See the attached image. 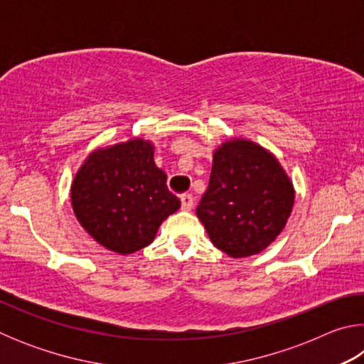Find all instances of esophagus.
<instances>
[{
  "label": "esophagus",
  "instance_id": "obj_1",
  "mask_svg": "<svg viewBox=\"0 0 364 364\" xmlns=\"http://www.w3.org/2000/svg\"><path fill=\"white\" fill-rule=\"evenodd\" d=\"M181 207H183V210H191V208L194 207V197H193V194H181Z\"/></svg>",
  "mask_w": 364,
  "mask_h": 364
}]
</instances>
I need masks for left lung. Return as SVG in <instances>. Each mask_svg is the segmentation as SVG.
I'll return each mask as SVG.
<instances>
[{"mask_svg": "<svg viewBox=\"0 0 364 364\" xmlns=\"http://www.w3.org/2000/svg\"><path fill=\"white\" fill-rule=\"evenodd\" d=\"M295 191L273 154L234 138L213 152L208 188L196 208L213 245L232 258L260 254L284 230Z\"/></svg>", "mask_w": 364, "mask_h": 364, "instance_id": "left-lung-1", "label": "left lung"}]
</instances>
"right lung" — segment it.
Segmentation results:
<instances>
[{"label":"right lung","mask_w":364,"mask_h":364,"mask_svg":"<svg viewBox=\"0 0 364 364\" xmlns=\"http://www.w3.org/2000/svg\"><path fill=\"white\" fill-rule=\"evenodd\" d=\"M70 200L83 230L120 255L149 245L181 207L154 162V144L141 138L91 152L73 176Z\"/></svg>","instance_id":"1"}]
</instances>
